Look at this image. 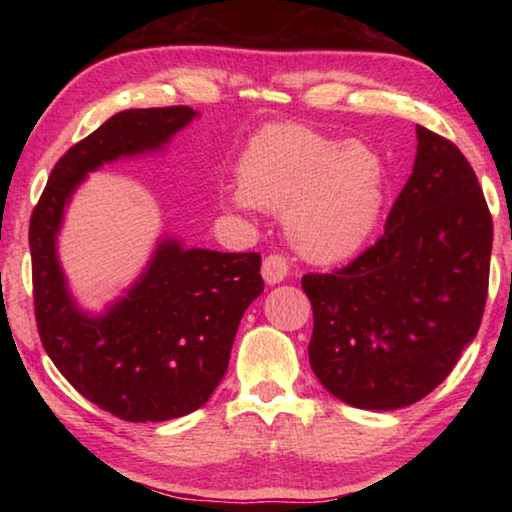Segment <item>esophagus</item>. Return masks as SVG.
Masks as SVG:
<instances>
[{
    "label": "esophagus",
    "mask_w": 512,
    "mask_h": 512,
    "mask_svg": "<svg viewBox=\"0 0 512 512\" xmlns=\"http://www.w3.org/2000/svg\"><path fill=\"white\" fill-rule=\"evenodd\" d=\"M266 284H280L289 275V262L282 255H268L262 264Z\"/></svg>",
    "instance_id": "esophagus-1"
}]
</instances>
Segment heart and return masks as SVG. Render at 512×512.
Returning <instances> with one entry per match:
<instances>
[{
  "label": "heart",
  "instance_id": "obj_1",
  "mask_svg": "<svg viewBox=\"0 0 512 512\" xmlns=\"http://www.w3.org/2000/svg\"><path fill=\"white\" fill-rule=\"evenodd\" d=\"M386 198V169L363 142H339L307 126L264 128L239 160V187L225 196L232 210L283 214L302 255L339 262L366 246Z\"/></svg>",
  "mask_w": 512,
  "mask_h": 512
}]
</instances>
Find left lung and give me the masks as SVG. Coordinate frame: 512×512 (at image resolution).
I'll use <instances>...</instances> for the list:
<instances>
[{"label": "left lung", "mask_w": 512, "mask_h": 512, "mask_svg": "<svg viewBox=\"0 0 512 512\" xmlns=\"http://www.w3.org/2000/svg\"><path fill=\"white\" fill-rule=\"evenodd\" d=\"M384 235L341 271L302 277L309 363L336 400L393 411L429 395L479 332L492 219L470 162L424 126Z\"/></svg>", "instance_id": "1"}]
</instances>
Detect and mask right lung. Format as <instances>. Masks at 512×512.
Segmentation results:
<instances>
[{"label":"right lung","mask_w":512,"mask_h":512,"mask_svg":"<svg viewBox=\"0 0 512 512\" xmlns=\"http://www.w3.org/2000/svg\"><path fill=\"white\" fill-rule=\"evenodd\" d=\"M196 117L187 106L117 112L56 162L31 216L40 341L85 400L128 422L183 418L210 400L228 370L241 316L264 291L262 255L185 248L176 237H160L124 296L90 314L69 291L58 235L90 171L162 151Z\"/></svg>","instance_id":"1"}]
</instances>
